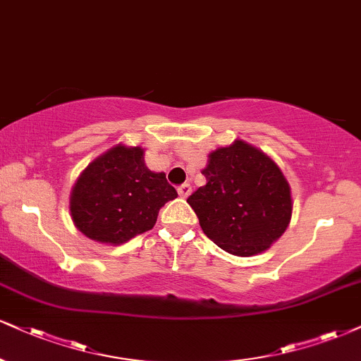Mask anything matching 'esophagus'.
I'll return each instance as SVG.
<instances>
[{"mask_svg": "<svg viewBox=\"0 0 361 361\" xmlns=\"http://www.w3.org/2000/svg\"><path fill=\"white\" fill-rule=\"evenodd\" d=\"M190 193H192V186H190L188 183L181 185L180 188H178V195H180L181 198H188Z\"/></svg>", "mask_w": 361, "mask_h": 361, "instance_id": "1", "label": "esophagus"}]
</instances>
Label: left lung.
Wrapping results in <instances>:
<instances>
[{"mask_svg":"<svg viewBox=\"0 0 361 361\" xmlns=\"http://www.w3.org/2000/svg\"><path fill=\"white\" fill-rule=\"evenodd\" d=\"M207 185L186 202L203 233L238 257L267 250L288 228L290 188L279 166L257 147L237 139L208 154Z\"/></svg>","mask_w":361,"mask_h":361,"instance_id":"left-lung-1","label":"left lung"}]
</instances>
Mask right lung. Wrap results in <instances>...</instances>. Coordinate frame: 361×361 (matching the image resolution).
Masks as SVG:
<instances>
[{"instance_id": "1", "label": "right lung", "mask_w": 361, "mask_h": 361, "mask_svg": "<svg viewBox=\"0 0 361 361\" xmlns=\"http://www.w3.org/2000/svg\"><path fill=\"white\" fill-rule=\"evenodd\" d=\"M178 197L164 173L145 164L142 147H111L87 166L71 193V215L85 237L119 245L154 227L159 208Z\"/></svg>"}]
</instances>
